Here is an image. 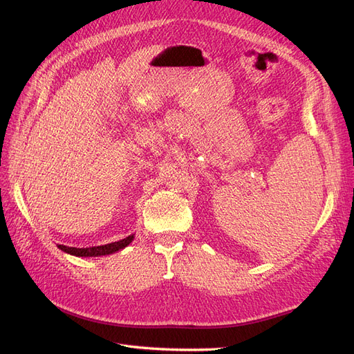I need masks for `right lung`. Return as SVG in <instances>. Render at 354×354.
Segmentation results:
<instances>
[{
	"label": "right lung",
	"instance_id": "add662e5",
	"mask_svg": "<svg viewBox=\"0 0 354 354\" xmlns=\"http://www.w3.org/2000/svg\"><path fill=\"white\" fill-rule=\"evenodd\" d=\"M133 239H134V233L118 242L99 245V246H88V248H75V246H66V245H57V246L63 252L75 255V257H102V255H109L124 250L125 246H128L133 242Z\"/></svg>",
	"mask_w": 354,
	"mask_h": 354
}]
</instances>
